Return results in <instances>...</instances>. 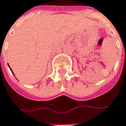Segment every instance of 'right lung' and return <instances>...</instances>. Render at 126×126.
<instances>
[{
    "instance_id": "right-lung-1",
    "label": "right lung",
    "mask_w": 126,
    "mask_h": 126,
    "mask_svg": "<svg viewBox=\"0 0 126 126\" xmlns=\"http://www.w3.org/2000/svg\"><path fill=\"white\" fill-rule=\"evenodd\" d=\"M8 67H9V65H8ZM10 69H11V68H10Z\"/></svg>"
}]
</instances>
